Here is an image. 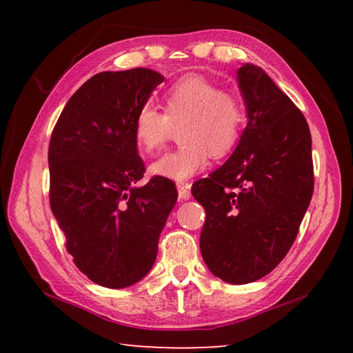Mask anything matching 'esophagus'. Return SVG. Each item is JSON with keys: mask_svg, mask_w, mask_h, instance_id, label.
<instances>
[{"mask_svg": "<svg viewBox=\"0 0 353 353\" xmlns=\"http://www.w3.org/2000/svg\"><path fill=\"white\" fill-rule=\"evenodd\" d=\"M177 191H179V199L181 201H187L191 198V185L188 182H179Z\"/></svg>", "mask_w": 353, "mask_h": 353, "instance_id": "34e87169", "label": "esophagus"}]
</instances>
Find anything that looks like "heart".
Returning a JSON list of instances; mask_svg holds the SVG:
<instances>
[{
  "label": "heart",
  "instance_id": "heart-1",
  "mask_svg": "<svg viewBox=\"0 0 353 353\" xmlns=\"http://www.w3.org/2000/svg\"><path fill=\"white\" fill-rule=\"evenodd\" d=\"M163 113L151 104L141 105L134 118V139L143 154L162 149L174 128L182 145L151 165L152 174L187 181L208 165L210 155L225 157L240 139L244 110L235 94L202 76H185L162 94Z\"/></svg>",
  "mask_w": 353,
  "mask_h": 353
}]
</instances>
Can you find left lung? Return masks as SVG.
Instances as JSON below:
<instances>
[{
    "label": "left lung",
    "instance_id": "1",
    "mask_svg": "<svg viewBox=\"0 0 353 353\" xmlns=\"http://www.w3.org/2000/svg\"><path fill=\"white\" fill-rule=\"evenodd\" d=\"M238 87L248 124L235 151L191 193L205 208L201 254L227 283L255 282L296 240L313 196L312 135L305 117L260 67L243 63Z\"/></svg>",
    "mask_w": 353,
    "mask_h": 353
}]
</instances>
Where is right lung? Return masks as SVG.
<instances>
[{"label": "right lung", "mask_w": 353, "mask_h": 353, "mask_svg": "<svg viewBox=\"0 0 353 353\" xmlns=\"http://www.w3.org/2000/svg\"><path fill=\"white\" fill-rule=\"evenodd\" d=\"M165 77L149 68L103 71L68 99L52 130L50 204L79 271L105 288L139 282L157 256L177 201L174 183L145 174L137 110Z\"/></svg>", "instance_id": "right-lung-1"}]
</instances>
